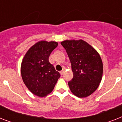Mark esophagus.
I'll return each instance as SVG.
<instances>
[{
    "label": "esophagus",
    "mask_w": 122,
    "mask_h": 122,
    "mask_svg": "<svg viewBox=\"0 0 122 122\" xmlns=\"http://www.w3.org/2000/svg\"><path fill=\"white\" fill-rule=\"evenodd\" d=\"M64 72H65V71H64V70L61 71H60V74H61V75H63L64 74Z\"/></svg>",
    "instance_id": "esophagus-1"
}]
</instances>
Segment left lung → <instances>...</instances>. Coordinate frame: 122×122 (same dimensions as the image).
<instances>
[{"label":"left lung","mask_w":122,"mask_h":122,"mask_svg":"<svg viewBox=\"0 0 122 122\" xmlns=\"http://www.w3.org/2000/svg\"><path fill=\"white\" fill-rule=\"evenodd\" d=\"M61 44L71 64L73 77L68 82L71 92L80 98L89 96L102 79L103 65L99 54L83 40H66Z\"/></svg>","instance_id":"obj_1"}]
</instances>
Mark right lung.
<instances>
[{
  "instance_id": "1",
  "label": "right lung",
  "mask_w": 122,
  "mask_h": 122,
  "mask_svg": "<svg viewBox=\"0 0 122 122\" xmlns=\"http://www.w3.org/2000/svg\"><path fill=\"white\" fill-rule=\"evenodd\" d=\"M57 45L54 41H39L30 48L22 60L23 81L35 96L42 97L50 94L61 76L49 61L50 54Z\"/></svg>"
}]
</instances>
